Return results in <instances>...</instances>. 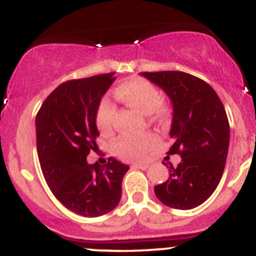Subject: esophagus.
<instances>
[{
  "mask_svg": "<svg viewBox=\"0 0 256 256\" xmlns=\"http://www.w3.org/2000/svg\"><path fill=\"white\" fill-rule=\"evenodd\" d=\"M134 168H136V169L147 170L148 168H150V164H143V162H136V164H134Z\"/></svg>",
  "mask_w": 256,
  "mask_h": 256,
  "instance_id": "1",
  "label": "esophagus"
}]
</instances>
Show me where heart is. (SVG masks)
<instances>
[{
	"instance_id": "obj_1",
	"label": "heart",
	"mask_w": 256,
	"mask_h": 256,
	"mask_svg": "<svg viewBox=\"0 0 256 256\" xmlns=\"http://www.w3.org/2000/svg\"><path fill=\"white\" fill-rule=\"evenodd\" d=\"M114 96L122 102L150 114L154 120L164 122L171 113V106L162 98V91L156 84L141 76L128 78L122 81L114 90ZM97 124L103 134L114 131L116 122V106L110 100L103 98L97 109ZM158 142L153 132L138 134H122L116 140L114 150L116 156L124 160H142Z\"/></svg>"
}]
</instances>
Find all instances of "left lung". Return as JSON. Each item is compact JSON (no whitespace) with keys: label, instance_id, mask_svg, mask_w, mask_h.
Masks as SVG:
<instances>
[{"label":"left lung","instance_id":"8db88e82","mask_svg":"<svg viewBox=\"0 0 256 256\" xmlns=\"http://www.w3.org/2000/svg\"><path fill=\"white\" fill-rule=\"evenodd\" d=\"M144 78L164 90L174 106L172 138L168 154H180L170 178L154 187L165 206L188 210L200 206L222 178L230 143L224 106L209 84L184 72H144Z\"/></svg>","mask_w":256,"mask_h":256}]
</instances>
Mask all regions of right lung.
Here are the masks:
<instances>
[{
  "mask_svg": "<svg viewBox=\"0 0 256 256\" xmlns=\"http://www.w3.org/2000/svg\"><path fill=\"white\" fill-rule=\"evenodd\" d=\"M115 72L60 84L36 115V146L44 178L66 209L87 218L112 212L122 198V182L130 168L113 156L88 164L96 142L97 109Z\"/></svg>",
  "mask_w": 256,
  "mask_h": 256,
  "instance_id": "obj_1",
  "label": "right lung"
}]
</instances>
